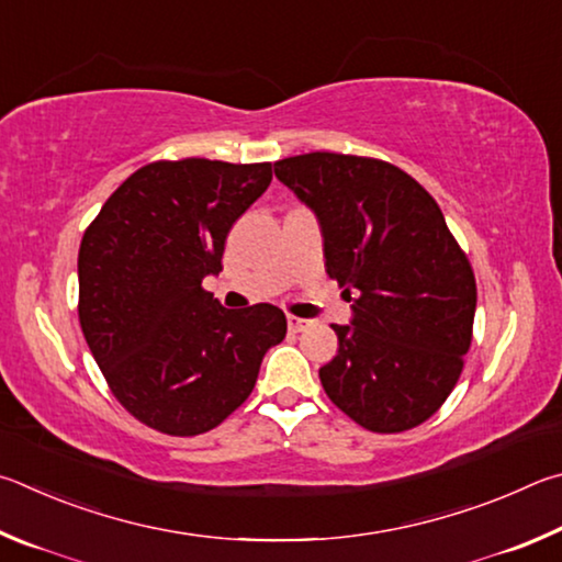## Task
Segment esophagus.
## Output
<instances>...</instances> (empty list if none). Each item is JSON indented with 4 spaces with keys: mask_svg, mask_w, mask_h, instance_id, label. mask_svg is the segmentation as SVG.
Returning a JSON list of instances; mask_svg holds the SVG:
<instances>
[{
    "mask_svg": "<svg viewBox=\"0 0 562 562\" xmlns=\"http://www.w3.org/2000/svg\"><path fill=\"white\" fill-rule=\"evenodd\" d=\"M308 326H311V321L301 318V316H289V330H293V333H301L303 328H308Z\"/></svg>",
    "mask_w": 562,
    "mask_h": 562,
    "instance_id": "esophagus-1",
    "label": "esophagus"
}]
</instances>
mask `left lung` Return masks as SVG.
Listing matches in <instances>:
<instances>
[{"label":"left lung","mask_w":562,"mask_h":562,"mask_svg":"<svg viewBox=\"0 0 562 562\" xmlns=\"http://www.w3.org/2000/svg\"><path fill=\"white\" fill-rule=\"evenodd\" d=\"M273 172L316 214L326 271L352 301L323 390L370 431L422 425L457 385L476 311L474 271L439 204L372 157L308 153Z\"/></svg>","instance_id":"1"}]
</instances>
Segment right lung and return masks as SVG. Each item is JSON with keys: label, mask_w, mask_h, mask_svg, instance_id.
Returning a JSON list of instances; mask_svg holds the SVG:
<instances>
[{"label": "right lung", "mask_w": 562, "mask_h": 562, "mask_svg": "<svg viewBox=\"0 0 562 562\" xmlns=\"http://www.w3.org/2000/svg\"><path fill=\"white\" fill-rule=\"evenodd\" d=\"M271 184V165L150 162L108 196L78 249V321L117 402L172 437L214 429L251 395L286 338L271 303L226 311L206 276L226 234Z\"/></svg>", "instance_id": "add662e5"}]
</instances>
